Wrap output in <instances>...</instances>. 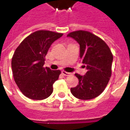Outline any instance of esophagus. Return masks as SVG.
Returning <instances> with one entry per match:
<instances>
[{"mask_svg": "<svg viewBox=\"0 0 130 130\" xmlns=\"http://www.w3.org/2000/svg\"><path fill=\"white\" fill-rule=\"evenodd\" d=\"M62 74L64 75V76H71V75H72V73L67 72H65V71H62Z\"/></svg>", "mask_w": 130, "mask_h": 130, "instance_id": "34e87169", "label": "esophagus"}]
</instances>
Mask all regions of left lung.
<instances>
[{"label":"left lung","instance_id":"1","mask_svg":"<svg viewBox=\"0 0 130 130\" xmlns=\"http://www.w3.org/2000/svg\"><path fill=\"white\" fill-rule=\"evenodd\" d=\"M80 45V58L87 72L84 76L75 74L78 84L70 91L74 96L89 100L104 91L111 74L113 56L106 43L87 31H76L68 35Z\"/></svg>","mask_w":130,"mask_h":130}]
</instances>
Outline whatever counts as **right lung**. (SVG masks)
<instances>
[{"label":"right lung","instance_id":"obj_1","mask_svg":"<svg viewBox=\"0 0 130 130\" xmlns=\"http://www.w3.org/2000/svg\"><path fill=\"white\" fill-rule=\"evenodd\" d=\"M62 36L51 31H37L16 48L11 59L13 76L21 92L29 99L43 100L52 94L53 84L60 71L44 68L43 65L51 45Z\"/></svg>","mask_w":130,"mask_h":130}]
</instances>
